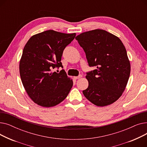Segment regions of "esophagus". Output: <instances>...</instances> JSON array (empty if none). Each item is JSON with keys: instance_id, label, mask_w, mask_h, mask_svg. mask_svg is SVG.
Listing matches in <instances>:
<instances>
[{"instance_id": "obj_1", "label": "esophagus", "mask_w": 147, "mask_h": 147, "mask_svg": "<svg viewBox=\"0 0 147 147\" xmlns=\"http://www.w3.org/2000/svg\"><path fill=\"white\" fill-rule=\"evenodd\" d=\"M82 77V75H81V74H80L79 76H77V77H74V79H80V78H81Z\"/></svg>"}]
</instances>
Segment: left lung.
Here are the masks:
<instances>
[{
	"label": "left lung",
	"instance_id": "1",
	"mask_svg": "<svg viewBox=\"0 0 147 147\" xmlns=\"http://www.w3.org/2000/svg\"><path fill=\"white\" fill-rule=\"evenodd\" d=\"M86 53L89 67L86 73L89 86L83 94L99 107L116 101L124 92L129 78L130 64L120 38L104 30L96 29L76 37Z\"/></svg>",
	"mask_w": 147,
	"mask_h": 147
}]
</instances>
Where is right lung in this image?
I'll list each match as a JSON object with an SVG mask.
<instances>
[{"mask_svg": "<svg viewBox=\"0 0 147 147\" xmlns=\"http://www.w3.org/2000/svg\"><path fill=\"white\" fill-rule=\"evenodd\" d=\"M76 33L66 34L54 30L45 31L31 37L23 49L20 63L21 79L27 94L40 106L51 107L65 99L73 82L64 69L61 57Z\"/></svg>", "mask_w": 147, "mask_h": 147, "instance_id": "right-lung-1", "label": "right lung"}]
</instances>
